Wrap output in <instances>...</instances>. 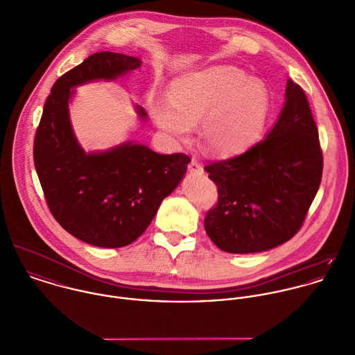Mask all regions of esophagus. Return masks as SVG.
Segmentation results:
<instances>
[{
  "label": "esophagus",
  "mask_w": 355,
  "mask_h": 355,
  "mask_svg": "<svg viewBox=\"0 0 355 355\" xmlns=\"http://www.w3.org/2000/svg\"><path fill=\"white\" fill-rule=\"evenodd\" d=\"M188 170L191 171V173H203V166H202V163L200 162H198L196 159H192L191 162H189V164H188Z\"/></svg>",
  "instance_id": "esophagus-1"
}]
</instances>
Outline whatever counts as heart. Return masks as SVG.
Wrapping results in <instances>:
<instances>
[{"instance_id":"1","label":"heart","mask_w":355,"mask_h":355,"mask_svg":"<svg viewBox=\"0 0 355 355\" xmlns=\"http://www.w3.org/2000/svg\"><path fill=\"white\" fill-rule=\"evenodd\" d=\"M272 112L266 85L233 66H213L171 80L168 103H156L157 126L187 141L200 126L205 148L215 156H236L261 139Z\"/></svg>"}]
</instances>
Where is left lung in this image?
<instances>
[{
	"label": "left lung",
	"mask_w": 355,
	"mask_h": 355,
	"mask_svg": "<svg viewBox=\"0 0 355 355\" xmlns=\"http://www.w3.org/2000/svg\"><path fill=\"white\" fill-rule=\"evenodd\" d=\"M218 203L205 218L214 244L230 254L272 250L304 222L322 177L318 130L303 89L288 79L279 121L244 153L205 167Z\"/></svg>",
	"instance_id": "1"
}]
</instances>
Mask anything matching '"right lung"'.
<instances>
[{"instance_id":"right-lung-1","label":"right lung","mask_w":355,"mask_h":355,"mask_svg":"<svg viewBox=\"0 0 355 355\" xmlns=\"http://www.w3.org/2000/svg\"><path fill=\"white\" fill-rule=\"evenodd\" d=\"M140 66L139 58L122 53L89 56L53 85L34 139V164L51 213L73 237L101 248L136 241L191 162L184 153L160 155L132 141L86 153L76 141L69 114L72 87L114 80ZM136 108L145 119V110Z\"/></svg>"}]
</instances>
